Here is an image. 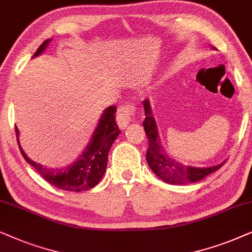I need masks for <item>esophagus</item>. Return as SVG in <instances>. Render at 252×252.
I'll return each mask as SVG.
<instances>
[{
	"label": "esophagus",
	"mask_w": 252,
	"mask_h": 252,
	"mask_svg": "<svg viewBox=\"0 0 252 252\" xmlns=\"http://www.w3.org/2000/svg\"><path fill=\"white\" fill-rule=\"evenodd\" d=\"M133 112H135V109L130 105H123L120 107L116 114V122L121 129H126L128 126L130 120L133 115Z\"/></svg>",
	"instance_id": "obj_1"
}]
</instances>
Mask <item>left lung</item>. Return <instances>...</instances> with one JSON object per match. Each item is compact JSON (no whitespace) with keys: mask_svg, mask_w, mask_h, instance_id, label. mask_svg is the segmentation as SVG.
<instances>
[{"mask_svg":"<svg viewBox=\"0 0 252 252\" xmlns=\"http://www.w3.org/2000/svg\"><path fill=\"white\" fill-rule=\"evenodd\" d=\"M143 105L144 112H145V120L143 121V126L147 136V143H149L146 160L150 168L161 181L173 184V186H186L189 183L198 182L210 174L217 172L226 162L223 161L216 166L210 167H193L179 162L163 149L150 100H144Z\"/></svg>","mask_w":252,"mask_h":252,"instance_id":"1","label":"left lung"}]
</instances>
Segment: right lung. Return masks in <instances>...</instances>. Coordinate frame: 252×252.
<instances>
[{"label":"right lung","mask_w":252,"mask_h":252,"mask_svg":"<svg viewBox=\"0 0 252 252\" xmlns=\"http://www.w3.org/2000/svg\"><path fill=\"white\" fill-rule=\"evenodd\" d=\"M50 41L52 39L45 40L34 53L33 58L41 55ZM115 106H109L103 110L85 150L76 161L68 166L62 168H50L30 159L19 144V130L16 126L17 142L22 156L43 180L58 189L73 192L92 189L102 179L108 162L109 150L121 132L115 122Z\"/></svg>","instance_id":"obj_1"}]
</instances>
